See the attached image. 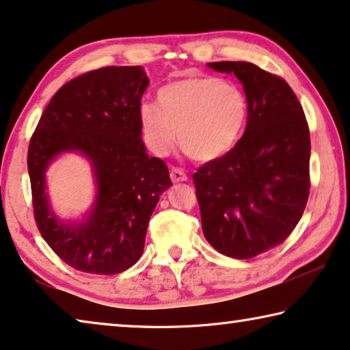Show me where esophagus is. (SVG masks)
Listing matches in <instances>:
<instances>
[{
	"mask_svg": "<svg viewBox=\"0 0 350 350\" xmlns=\"http://www.w3.org/2000/svg\"><path fill=\"white\" fill-rule=\"evenodd\" d=\"M170 178L174 183H183V181H187V175L181 169L172 167L170 169Z\"/></svg>",
	"mask_w": 350,
	"mask_h": 350,
	"instance_id": "obj_1",
	"label": "esophagus"
}]
</instances>
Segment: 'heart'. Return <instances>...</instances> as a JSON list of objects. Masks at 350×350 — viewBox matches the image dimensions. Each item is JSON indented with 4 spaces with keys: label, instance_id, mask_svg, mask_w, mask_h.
<instances>
[{
    "label": "heart",
    "instance_id": "heart-1",
    "mask_svg": "<svg viewBox=\"0 0 350 350\" xmlns=\"http://www.w3.org/2000/svg\"><path fill=\"white\" fill-rule=\"evenodd\" d=\"M158 105L139 107V124L147 147L163 154L178 144L196 161L225 157L242 136L248 100L242 90L213 76H187L158 91Z\"/></svg>",
    "mask_w": 350,
    "mask_h": 350
}]
</instances>
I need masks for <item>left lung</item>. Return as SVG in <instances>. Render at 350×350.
Wrapping results in <instances>:
<instances>
[{
    "label": "left lung",
    "instance_id": "obj_1",
    "mask_svg": "<svg viewBox=\"0 0 350 350\" xmlns=\"http://www.w3.org/2000/svg\"><path fill=\"white\" fill-rule=\"evenodd\" d=\"M234 74L248 100L243 136L193 174L203 234L221 254L251 259L287 239L310 191V133L284 79L248 62H213Z\"/></svg>",
    "mask_w": 350,
    "mask_h": 350
}]
</instances>
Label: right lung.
<instances>
[{"instance_id":"obj_1","label":"right lung","mask_w":350,"mask_h":350,"mask_svg":"<svg viewBox=\"0 0 350 350\" xmlns=\"http://www.w3.org/2000/svg\"><path fill=\"white\" fill-rule=\"evenodd\" d=\"M150 83L142 66H107L72 79L44 108L27 152L33 214L40 234L68 265L90 274H118L139 260L148 220L169 169L148 157L139 107ZM88 159L95 180L90 209L62 219L50 204L45 172L57 157Z\"/></svg>"}]
</instances>
